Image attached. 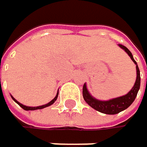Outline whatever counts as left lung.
Masks as SVG:
<instances>
[{
	"label": "left lung",
	"mask_w": 147,
	"mask_h": 147,
	"mask_svg": "<svg viewBox=\"0 0 147 147\" xmlns=\"http://www.w3.org/2000/svg\"><path fill=\"white\" fill-rule=\"evenodd\" d=\"M119 47L122 49L130 57L131 60L136 65L137 78H136L135 84L132 87V89L126 95H123L121 97L114 98L109 100H99V99L95 98L89 92L88 89H87L86 83H84L83 88H82V95H83V98L85 102L95 110H97L102 113H105V114H116L123 110L127 109L129 105L134 102L138 95V92L139 90V88H140V72H139V68L138 66L137 62L135 61V59L133 58L131 52L125 46L119 44Z\"/></svg>",
	"instance_id": "1"
}]
</instances>
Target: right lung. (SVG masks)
Wrapping results in <instances>:
<instances>
[{"label":"right lung","instance_id":"add662e5","mask_svg":"<svg viewBox=\"0 0 147 147\" xmlns=\"http://www.w3.org/2000/svg\"><path fill=\"white\" fill-rule=\"evenodd\" d=\"M57 97H58V92L57 93V95H56V97L50 101V102H49L48 104H46V105H40V107H27V105H23V104H21V103H19L18 100H16L14 98L12 97L11 96V98H12V99L14 100L19 107H21L24 110H26V111H29V110H37V109H42V108H45V107H49V105H51L52 104H54L55 103V101L57 100Z\"/></svg>","mask_w":147,"mask_h":147}]
</instances>
